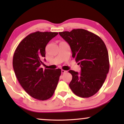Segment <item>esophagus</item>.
I'll return each mask as SVG.
<instances>
[{"label": "esophagus", "instance_id": "1", "mask_svg": "<svg viewBox=\"0 0 124 124\" xmlns=\"http://www.w3.org/2000/svg\"><path fill=\"white\" fill-rule=\"evenodd\" d=\"M67 72V71L64 70H63V69H62V73H66Z\"/></svg>", "mask_w": 124, "mask_h": 124}]
</instances>
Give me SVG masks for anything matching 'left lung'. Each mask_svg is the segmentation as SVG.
<instances>
[{
    "instance_id": "obj_1",
    "label": "left lung",
    "mask_w": 124,
    "mask_h": 124,
    "mask_svg": "<svg viewBox=\"0 0 124 124\" xmlns=\"http://www.w3.org/2000/svg\"><path fill=\"white\" fill-rule=\"evenodd\" d=\"M59 33L68 43L72 57L81 68L80 73L69 70L72 75L69 87L79 97L93 96L101 87L109 72V57L106 45L97 35L83 29Z\"/></svg>"
}]
</instances>
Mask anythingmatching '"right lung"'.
<instances>
[{
    "label": "right lung",
    "mask_w": 124,
    "mask_h": 124,
    "mask_svg": "<svg viewBox=\"0 0 124 124\" xmlns=\"http://www.w3.org/2000/svg\"><path fill=\"white\" fill-rule=\"evenodd\" d=\"M57 34L48 31L30 34L21 40L13 55V67L18 82L29 95L39 101L53 95L62 73L60 69L40 68L46 46Z\"/></svg>",
    "instance_id": "right-lung-1"
}]
</instances>
